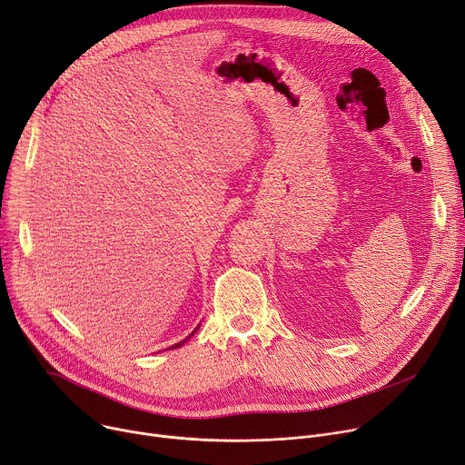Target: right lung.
Masks as SVG:
<instances>
[{
    "mask_svg": "<svg viewBox=\"0 0 465 465\" xmlns=\"http://www.w3.org/2000/svg\"><path fill=\"white\" fill-rule=\"evenodd\" d=\"M194 332H196V331H194ZM194 332H193V334H194ZM193 334H191V336H193ZM191 336H189V338H191ZM189 338H187V340H189ZM187 340H183V342H179V344H175V346H172V348H170V350H173V348H179V346H183V344H184V342H187Z\"/></svg>",
    "mask_w": 465,
    "mask_h": 465,
    "instance_id": "add662e5",
    "label": "right lung"
}]
</instances>
